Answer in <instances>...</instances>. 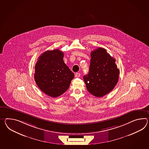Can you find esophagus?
<instances>
[{"label": "esophagus", "mask_w": 149, "mask_h": 149, "mask_svg": "<svg viewBox=\"0 0 149 149\" xmlns=\"http://www.w3.org/2000/svg\"><path fill=\"white\" fill-rule=\"evenodd\" d=\"M80 75H81L80 73H76L75 74V76L76 77H79L80 76Z\"/></svg>", "instance_id": "esophagus-1"}]
</instances>
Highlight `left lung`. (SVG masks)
<instances>
[{
    "instance_id": "1",
    "label": "left lung",
    "mask_w": 149,
    "mask_h": 149,
    "mask_svg": "<svg viewBox=\"0 0 149 149\" xmlns=\"http://www.w3.org/2000/svg\"><path fill=\"white\" fill-rule=\"evenodd\" d=\"M89 73L84 76L87 91L95 96L101 97L113 90L118 81L120 70L116 60L103 48L91 52Z\"/></svg>"
}]
</instances>
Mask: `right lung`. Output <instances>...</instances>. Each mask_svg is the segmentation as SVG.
<instances>
[{
    "instance_id": "1",
    "label": "right lung",
    "mask_w": 149,
    "mask_h": 149,
    "mask_svg": "<svg viewBox=\"0 0 149 149\" xmlns=\"http://www.w3.org/2000/svg\"><path fill=\"white\" fill-rule=\"evenodd\" d=\"M59 49L47 51L39 57L35 66L34 80L45 94L56 97L68 90L74 73L63 61Z\"/></svg>"
}]
</instances>
